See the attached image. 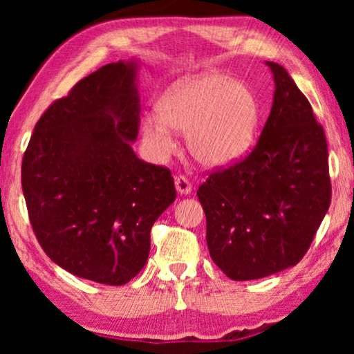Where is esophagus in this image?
Segmentation results:
<instances>
[{
  "mask_svg": "<svg viewBox=\"0 0 354 354\" xmlns=\"http://www.w3.org/2000/svg\"><path fill=\"white\" fill-rule=\"evenodd\" d=\"M176 188L180 195H188L192 192V182L185 176H176Z\"/></svg>",
  "mask_w": 354,
  "mask_h": 354,
  "instance_id": "obj_1",
  "label": "esophagus"
}]
</instances>
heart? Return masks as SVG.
<instances>
[{"label":"heart","mask_w":354,"mask_h":354,"mask_svg":"<svg viewBox=\"0 0 354 354\" xmlns=\"http://www.w3.org/2000/svg\"><path fill=\"white\" fill-rule=\"evenodd\" d=\"M142 120L145 140L158 156L174 151L172 129L187 133L192 156L207 167L239 161L253 147L259 104L248 86L225 75H200L176 84Z\"/></svg>","instance_id":"b5f03b06"}]
</instances>
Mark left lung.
<instances>
[{
	"label": "left lung",
	"mask_w": 354,
	"mask_h": 354,
	"mask_svg": "<svg viewBox=\"0 0 354 354\" xmlns=\"http://www.w3.org/2000/svg\"><path fill=\"white\" fill-rule=\"evenodd\" d=\"M274 74V103L258 143L209 172L196 195L212 261L232 280H254L298 264L330 206L322 125L288 72Z\"/></svg>",
	"instance_id": "left-lung-1"
}]
</instances>
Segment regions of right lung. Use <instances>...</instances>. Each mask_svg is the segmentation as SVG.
I'll use <instances>...</instances> for the list:
<instances>
[{
	"mask_svg": "<svg viewBox=\"0 0 354 354\" xmlns=\"http://www.w3.org/2000/svg\"><path fill=\"white\" fill-rule=\"evenodd\" d=\"M133 62H111L53 101L22 158L33 234L67 272L124 285L143 269L149 232L176 200L171 171L137 158Z\"/></svg>",
	"mask_w": 354,
	"mask_h": 354,
	"instance_id": "right-lung-1",
	"label": "right lung"
}]
</instances>
